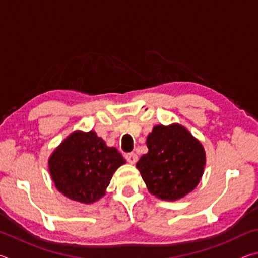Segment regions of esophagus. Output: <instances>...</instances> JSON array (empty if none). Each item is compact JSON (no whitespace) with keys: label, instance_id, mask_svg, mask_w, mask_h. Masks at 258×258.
<instances>
[{"label":"esophagus","instance_id":"obj_1","mask_svg":"<svg viewBox=\"0 0 258 258\" xmlns=\"http://www.w3.org/2000/svg\"><path fill=\"white\" fill-rule=\"evenodd\" d=\"M125 158L130 164H135L138 161V155L135 152H128V154H126Z\"/></svg>","mask_w":258,"mask_h":258}]
</instances>
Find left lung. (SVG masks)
Wrapping results in <instances>:
<instances>
[{
    "instance_id": "obj_1",
    "label": "left lung",
    "mask_w": 258,
    "mask_h": 258,
    "mask_svg": "<svg viewBox=\"0 0 258 258\" xmlns=\"http://www.w3.org/2000/svg\"><path fill=\"white\" fill-rule=\"evenodd\" d=\"M148 154L137 163L150 194L176 200L189 194L200 181L206 163L198 140L183 126H155L147 138Z\"/></svg>"
}]
</instances>
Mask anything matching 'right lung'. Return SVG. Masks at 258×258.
I'll return each mask as SVG.
<instances>
[{
    "label": "right lung",
    "mask_w": 258,
    "mask_h": 258,
    "mask_svg": "<svg viewBox=\"0 0 258 258\" xmlns=\"http://www.w3.org/2000/svg\"><path fill=\"white\" fill-rule=\"evenodd\" d=\"M116 148H109L95 132H74L56 148L49 169L61 194L76 202L91 204L104 195L112 174L125 164Z\"/></svg>",
    "instance_id": "obj_1"
}]
</instances>
